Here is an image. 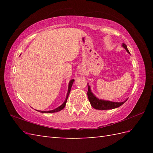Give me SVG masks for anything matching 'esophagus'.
I'll return each mask as SVG.
<instances>
[{
	"label": "esophagus",
	"mask_w": 153,
	"mask_h": 153,
	"mask_svg": "<svg viewBox=\"0 0 153 153\" xmlns=\"http://www.w3.org/2000/svg\"><path fill=\"white\" fill-rule=\"evenodd\" d=\"M79 74L81 75V76H83V75H84V71H79Z\"/></svg>",
	"instance_id": "1"
}]
</instances>
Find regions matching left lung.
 I'll return each instance as SVG.
<instances>
[{"label": "left lung", "instance_id": "1", "mask_svg": "<svg viewBox=\"0 0 153 153\" xmlns=\"http://www.w3.org/2000/svg\"><path fill=\"white\" fill-rule=\"evenodd\" d=\"M122 46L125 48L126 51L128 52L129 54V52L127 48L126 45L124 43H122ZM87 86H88V91H87V97H88V99L89 102L91 103V105L94 108L97 110H110V109H114L118 107H120L122 106L123 103L126 102V101L128 99H127L125 101L123 102H112L110 101V100H106L103 99H100L97 98L96 96L94 95L92 93L91 90V87L89 85V83H87Z\"/></svg>", "mask_w": 153, "mask_h": 153}]
</instances>
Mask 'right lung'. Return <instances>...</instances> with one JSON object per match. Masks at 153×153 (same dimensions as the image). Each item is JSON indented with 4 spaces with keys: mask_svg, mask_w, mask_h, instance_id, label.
<instances>
[{
    "mask_svg": "<svg viewBox=\"0 0 153 153\" xmlns=\"http://www.w3.org/2000/svg\"><path fill=\"white\" fill-rule=\"evenodd\" d=\"M74 82V79H71L69 82V84H68V92H67V95H66V99H65L64 102L62 103V105H61L60 106L57 107L54 110H47V111H43V110H37V111L42 112V113H53V112H59L60 110H62L65 106H66V104L67 102V99L68 98V96H69V94L70 92V90L71 87H72L73 85V83Z\"/></svg>",
    "mask_w": 153,
    "mask_h": 153,
    "instance_id": "right-lung-1",
    "label": "right lung"
}]
</instances>
